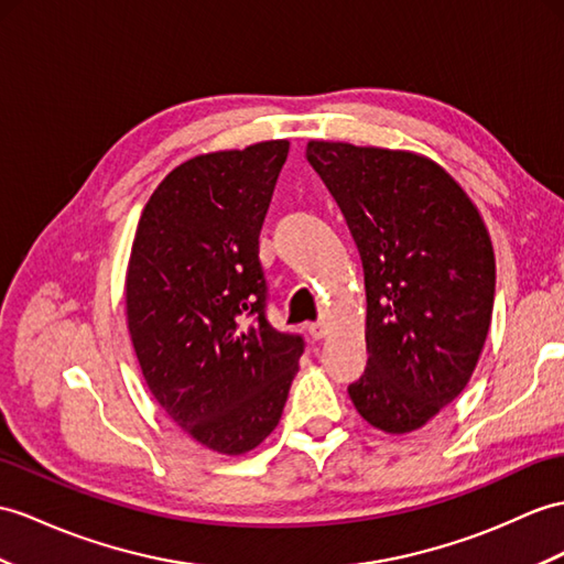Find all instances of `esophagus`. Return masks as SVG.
<instances>
[{
	"label": "esophagus",
	"instance_id": "esophagus-1",
	"mask_svg": "<svg viewBox=\"0 0 564 564\" xmlns=\"http://www.w3.org/2000/svg\"><path fill=\"white\" fill-rule=\"evenodd\" d=\"M308 333L313 339H323L327 335V323L325 321H315L308 325Z\"/></svg>",
	"mask_w": 564,
	"mask_h": 564
}]
</instances>
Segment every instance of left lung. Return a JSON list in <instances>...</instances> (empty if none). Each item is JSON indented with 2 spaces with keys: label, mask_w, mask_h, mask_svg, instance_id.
<instances>
[{
  "label": "left lung",
  "mask_w": 564,
  "mask_h": 564,
  "mask_svg": "<svg viewBox=\"0 0 564 564\" xmlns=\"http://www.w3.org/2000/svg\"><path fill=\"white\" fill-rule=\"evenodd\" d=\"M306 158L364 263L368 364L351 402L380 431H416L457 400L484 349L496 296L484 219L429 158L327 141Z\"/></svg>",
  "instance_id": "8db88e82"
}]
</instances>
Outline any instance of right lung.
<instances>
[{"label":"right lung","mask_w":564,"mask_h":564,"mask_svg":"<svg viewBox=\"0 0 564 564\" xmlns=\"http://www.w3.org/2000/svg\"><path fill=\"white\" fill-rule=\"evenodd\" d=\"M286 141L178 164L145 203L127 315L150 392L178 429L223 455L274 431L306 341L268 321L260 229Z\"/></svg>","instance_id":"obj_1"}]
</instances>
